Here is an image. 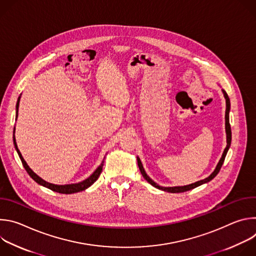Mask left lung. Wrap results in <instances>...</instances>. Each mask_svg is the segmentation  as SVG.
<instances>
[{"label":"left lung","instance_id":"obj_1","mask_svg":"<svg viewBox=\"0 0 256 256\" xmlns=\"http://www.w3.org/2000/svg\"><path fill=\"white\" fill-rule=\"evenodd\" d=\"M223 93H224V96H225V99H226V114H225V120H226V134H227V147L225 148V150H224V153H223V155H222V158L220 159V161H218V165H216V169H214V171L208 176V177H206V179H204V180H200V181H198V182H194V184H190V186H175V188H163V186H158L156 182H154L148 175H147V173L144 172V168H142V163H140V160L138 159V158H136V160H138V168H140V173H142V177L147 180L149 184H151V186H153L154 188H158V190H164V192H172V194H179V192H188V190H192V188H198V186H202V184H206V182H208V181H210L218 173V171L221 170V167H222V165H223V163H224V161H225V157H226V155H227V152H228V150H229V148H230V144H231V138H232V132H231V126H230V122H229V112H230V99H229V97H228V94L225 92V91H223Z\"/></svg>","mask_w":256,"mask_h":256}]
</instances>
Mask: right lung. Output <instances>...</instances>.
Returning <instances> with one entry per match:
<instances>
[{"label":"right lung","instance_id":"obj_1","mask_svg":"<svg viewBox=\"0 0 256 256\" xmlns=\"http://www.w3.org/2000/svg\"><path fill=\"white\" fill-rule=\"evenodd\" d=\"M19 101H20V97L18 98V102H17V105H16V108H17V114H18V107H19ZM13 140H14V144H15V148H16V151L21 159V162L25 168V170L27 171V173L29 174V176L34 180L38 182V184L44 186V188H48L50 190H52V192H58V194H75V192H82V190H85L86 188H88L89 186H91L94 182L98 179V177L100 176L101 172H102V167H103V163L104 161H102L101 165L95 170V172L89 177L87 178L86 180L82 181V182H79V184H66V186H56V184H48V182L44 181V179H42L38 175H36L30 168L29 166L26 164L25 160L23 159L20 151L18 150L17 148V144H16V140H15V136H13Z\"/></svg>","mask_w":256,"mask_h":256}]
</instances>
